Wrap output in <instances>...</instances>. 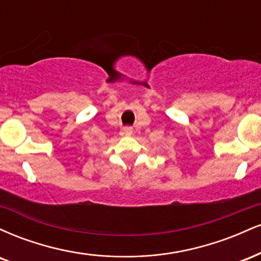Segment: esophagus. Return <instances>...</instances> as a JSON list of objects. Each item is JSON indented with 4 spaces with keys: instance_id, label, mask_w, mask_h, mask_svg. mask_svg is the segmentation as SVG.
<instances>
[{
    "instance_id": "34e87169",
    "label": "esophagus",
    "mask_w": 261,
    "mask_h": 261,
    "mask_svg": "<svg viewBox=\"0 0 261 261\" xmlns=\"http://www.w3.org/2000/svg\"><path fill=\"white\" fill-rule=\"evenodd\" d=\"M124 134H126V135H130L131 133H133V128H131L130 126H126V127H124Z\"/></svg>"
}]
</instances>
